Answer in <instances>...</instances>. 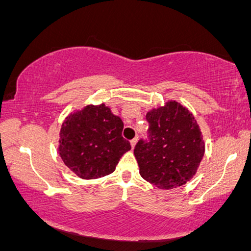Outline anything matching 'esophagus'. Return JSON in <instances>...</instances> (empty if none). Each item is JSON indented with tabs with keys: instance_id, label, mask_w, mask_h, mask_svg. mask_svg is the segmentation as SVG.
Instances as JSON below:
<instances>
[{
	"instance_id": "esophagus-1",
	"label": "esophagus",
	"mask_w": 251,
	"mask_h": 251,
	"mask_svg": "<svg viewBox=\"0 0 251 251\" xmlns=\"http://www.w3.org/2000/svg\"><path fill=\"white\" fill-rule=\"evenodd\" d=\"M136 142H137V138H133V140L130 141V145H132V149L135 148V145H136Z\"/></svg>"
}]
</instances>
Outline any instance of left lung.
<instances>
[{
    "instance_id": "obj_1",
    "label": "left lung",
    "mask_w": 251,
    "mask_h": 251,
    "mask_svg": "<svg viewBox=\"0 0 251 251\" xmlns=\"http://www.w3.org/2000/svg\"><path fill=\"white\" fill-rule=\"evenodd\" d=\"M148 140H140L134 155L145 180L162 189L189 181L204 156L205 144L193 114L177 101L147 114Z\"/></svg>"
}]
</instances>
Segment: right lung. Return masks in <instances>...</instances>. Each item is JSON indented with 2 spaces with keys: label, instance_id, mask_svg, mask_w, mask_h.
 <instances>
[{
  "label": "right lung",
  "instance_id": "1",
  "mask_svg": "<svg viewBox=\"0 0 251 251\" xmlns=\"http://www.w3.org/2000/svg\"><path fill=\"white\" fill-rule=\"evenodd\" d=\"M124 123L104 106H89L66 117L59 133L58 153L65 166L82 179L114 173L130 150L122 136Z\"/></svg>",
  "mask_w": 251,
  "mask_h": 251
}]
</instances>
